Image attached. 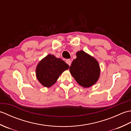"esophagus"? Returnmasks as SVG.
Segmentation results:
<instances>
[{
	"label": "esophagus",
	"instance_id": "esophagus-1",
	"mask_svg": "<svg viewBox=\"0 0 131 131\" xmlns=\"http://www.w3.org/2000/svg\"><path fill=\"white\" fill-rule=\"evenodd\" d=\"M66 63L69 65V66H70L71 65V61L70 59H68L66 60Z\"/></svg>",
	"mask_w": 131,
	"mask_h": 131
}]
</instances>
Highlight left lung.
Returning <instances> with one entry per match:
<instances>
[{"label":"left lung","mask_w":131,"mask_h":131,"mask_svg":"<svg viewBox=\"0 0 131 131\" xmlns=\"http://www.w3.org/2000/svg\"><path fill=\"white\" fill-rule=\"evenodd\" d=\"M69 70L77 83L85 88L95 84L100 74L99 62L83 51L77 53V58L72 62Z\"/></svg>","instance_id":"obj_1"}]
</instances>
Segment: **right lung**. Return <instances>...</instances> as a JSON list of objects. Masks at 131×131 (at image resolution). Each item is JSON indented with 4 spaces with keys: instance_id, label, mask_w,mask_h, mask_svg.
Instances as JSON below:
<instances>
[{
    "instance_id": "obj_1",
    "label": "right lung",
    "mask_w": 131,
    "mask_h": 131,
    "mask_svg": "<svg viewBox=\"0 0 131 131\" xmlns=\"http://www.w3.org/2000/svg\"><path fill=\"white\" fill-rule=\"evenodd\" d=\"M69 69L65 61L57 58L54 55L48 54L41 60L36 69V74L39 81L44 87L53 85L60 75Z\"/></svg>"
}]
</instances>
